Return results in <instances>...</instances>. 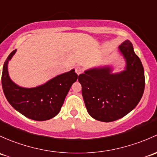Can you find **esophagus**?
Returning <instances> with one entry per match:
<instances>
[{"label":"esophagus","instance_id":"1","mask_svg":"<svg viewBox=\"0 0 157 157\" xmlns=\"http://www.w3.org/2000/svg\"><path fill=\"white\" fill-rule=\"evenodd\" d=\"M75 71H76V73H77V74H82L83 73V67H77L75 68Z\"/></svg>","mask_w":157,"mask_h":157}]
</instances>
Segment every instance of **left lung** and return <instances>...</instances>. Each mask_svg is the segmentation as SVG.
Returning a JSON list of instances; mask_svg holds the SVG:
<instances>
[{
  "instance_id": "left-lung-1",
  "label": "left lung",
  "mask_w": 157,
  "mask_h": 157,
  "mask_svg": "<svg viewBox=\"0 0 157 157\" xmlns=\"http://www.w3.org/2000/svg\"><path fill=\"white\" fill-rule=\"evenodd\" d=\"M119 49L126 59V70L111 74L109 67L93 68L79 75L87 111L101 122H112L132 110L144 93V67L132 44L124 41Z\"/></svg>"
}]
</instances>
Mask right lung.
Segmentation results:
<instances>
[{"label":"right lung","instance_id":"obj_1","mask_svg":"<svg viewBox=\"0 0 157 157\" xmlns=\"http://www.w3.org/2000/svg\"><path fill=\"white\" fill-rule=\"evenodd\" d=\"M13 50L5 61L1 83L8 102L26 117L44 121L56 116L60 111L71 86L77 80L74 70L58 75L35 88H22L15 84L8 74V62L16 52Z\"/></svg>","mask_w":157,"mask_h":157}]
</instances>
